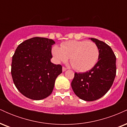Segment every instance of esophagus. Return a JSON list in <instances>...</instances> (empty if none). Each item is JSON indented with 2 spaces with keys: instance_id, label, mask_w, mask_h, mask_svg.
Returning a JSON list of instances; mask_svg holds the SVG:
<instances>
[{
  "instance_id": "obj_1",
  "label": "esophagus",
  "mask_w": 127,
  "mask_h": 127,
  "mask_svg": "<svg viewBox=\"0 0 127 127\" xmlns=\"http://www.w3.org/2000/svg\"><path fill=\"white\" fill-rule=\"evenodd\" d=\"M66 70H67V68H65V67H63L62 68V71H63V72H65V71Z\"/></svg>"
}]
</instances>
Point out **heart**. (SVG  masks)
<instances>
[{
	"instance_id": "heart-1",
	"label": "heart",
	"mask_w": 127,
	"mask_h": 127,
	"mask_svg": "<svg viewBox=\"0 0 127 127\" xmlns=\"http://www.w3.org/2000/svg\"><path fill=\"white\" fill-rule=\"evenodd\" d=\"M52 54L57 63L65 62L69 59L76 70L84 72L91 69L97 64L100 51L94 42L87 40H69L61 47L52 48Z\"/></svg>"
}]
</instances>
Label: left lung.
Wrapping results in <instances>:
<instances>
[{"instance_id":"8db88e82","label":"left lung","mask_w":127,"mask_h":127,"mask_svg":"<svg viewBox=\"0 0 127 127\" xmlns=\"http://www.w3.org/2000/svg\"><path fill=\"white\" fill-rule=\"evenodd\" d=\"M90 39L98 46V62L89 71L75 73L71 86L79 98L87 101L98 100L107 93L116 76V57L111 48L104 42Z\"/></svg>"}]
</instances>
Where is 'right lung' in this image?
<instances>
[{
  "label": "right lung",
  "instance_id": "obj_1",
  "mask_svg": "<svg viewBox=\"0 0 127 127\" xmlns=\"http://www.w3.org/2000/svg\"><path fill=\"white\" fill-rule=\"evenodd\" d=\"M52 39L35 37L18 45L12 57L11 75L16 88L34 100L46 98L53 91L62 67L51 62Z\"/></svg>",
  "mask_w": 127,
  "mask_h": 127
}]
</instances>
